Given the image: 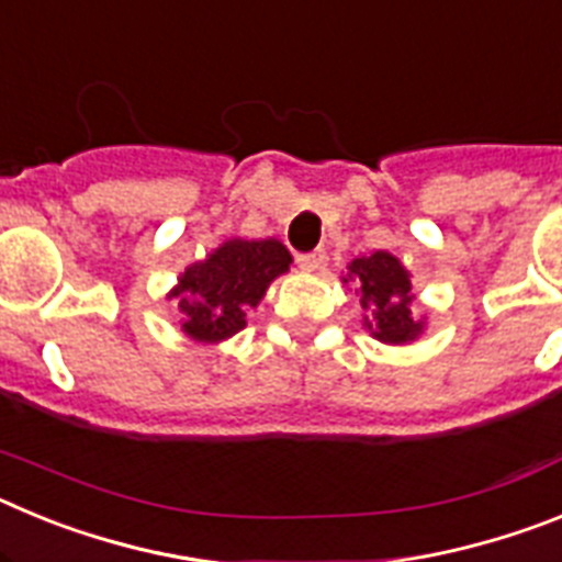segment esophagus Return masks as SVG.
Wrapping results in <instances>:
<instances>
[{"label":"esophagus","mask_w":562,"mask_h":562,"mask_svg":"<svg viewBox=\"0 0 562 562\" xmlns=\"http://www.w3.org/2000/svg\"><path fill=\"white\" fill-rule=\"evenodd\" d=\"M324 250H315V252H301V256H297V265H301V270H306V272H315L317 267L324 265Z\"/></svg>","instance_id":"34e87169"}]
</instances>
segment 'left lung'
Returning <instances> with one entry per match:
<instances>
[{
  "mask_svg": "<svg viewBox=\"0 0 562 562\" xmlns=\"http://www.w3.org/2000/svg\"><path fill=\"white\" fill-rule=\"evenodd\" d=\"M346 286H355L360 295L362 329L385 346H408L419 340L428 326V317L411 312L416 295L411 292V270L389 250L362 252L340 278Z\"/></svg>",
  "mask_w": 562,
  "mask_h": 562,
  "instance_id": "8db88e82",
  "label": "left lung"
}]
</instances>
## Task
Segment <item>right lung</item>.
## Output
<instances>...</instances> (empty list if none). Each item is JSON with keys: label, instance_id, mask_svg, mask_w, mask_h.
<instances>
[{"label": "right lung", "instance_id": "add662e5", "mask_svg": "<svg viewBox=\"0 0 562 562\" xmlns=\"http://www.w3.org/2000/svg\"><path fill=\"white\" fill-rule=\"evenodd\" d=\"M292 256L278 238H227L202 261L180 272L168 301L180 310V329L193 342H222L247 326V312L261 304Z\"/></svg>", "mask_w": 562, "mask_h": 562}]
</instances>
